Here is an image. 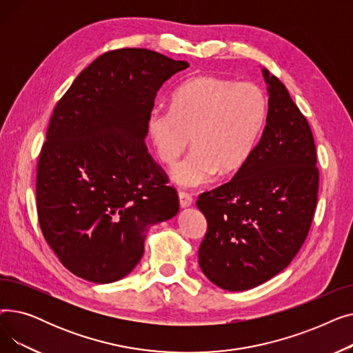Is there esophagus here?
<instances>
[{"instance_id":"34e87169","label":"esophagus","mask_w":353,"mask_h":353,"mask_svg":"<svg viewBox=\"0 0 353 353\" xmlns=\"http://www.w3.org/2000/svg\"><path fill=\"white\" fill-rule=\"evenodd\" d=\"M179 203H180V208H189V206H192V203H193V197H192V194H189V193H186V192H180L179 193Z\"/></svg>"}]
</instances>
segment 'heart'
I'll list each match as a JSON object with an SVG mask.
<instances>
[{"label":"heart","instance_id":"1","mask_svg":"<svg viewBox=\"0 0 353 353\" xmlns=\"http://www.w3.org/2000/svg\"><path fill=\"white\" fill-rule=\"evenodd\" d=\"M268 99L254 83L217 76H199L184 83L172 97L170 110L153 108L147 117V134L157 159L179 163L173 180L183 188H196L217 173H237L265 125Z\"/></svg>","mask_w":353,"mask_h":353}]
</instances>
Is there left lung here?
<instances>
[{
  "label": "left lung",
  "mask_w": 353,
  "mask_h": 353,
  "mask_svg": "<svg viewBox=\"0 0 353 353\" xmlns=\"http://www.w3.org/2000/svg\"><path fill=\"white\" fill-rule=\"evenodd\" d=\"M269 108L261 140L245 165L199 196L208 220L199 249L201 272L216 286L239 292L282 272L309 233L319 190L310 125L285 84L263 68Z\"/></svg>",
  "instance_id": "8db88e82"
}]
</instances>
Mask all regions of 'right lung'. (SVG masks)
Masks as SVG:
<instances>
[{
	"label": "right lung",
	"mask_w": 353,
	"mask_h": 353,
	"mask_svg": "<svg viewBox=\"0 0 353 353\" xmlns=\"http://www.w3.org/2000/svg\"><path fill=\"white\" fill-rule=\"evenodd\" d=\"M188 67L145 48L107 51L55 105L37 164V213L52 252L81 279H121L140 262L148 229L177 214V192L144 139L157 91Z\"/></svg>",
	"instance_id": "right-lung-1"
}]
</instances>
